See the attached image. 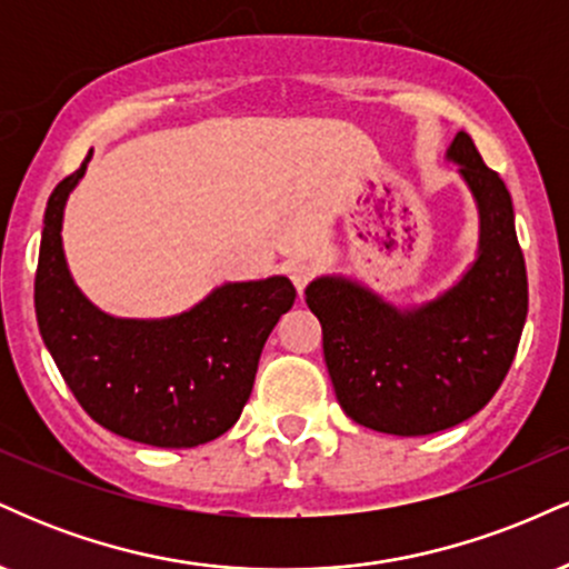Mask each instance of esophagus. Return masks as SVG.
I'll list each match as a JSON object with an SVG mask.
<instances>
[{"label":"esophagus","mask_w":569,"mask_h":569,"mask_svg":"<svg viewBox=\"0 0 569 569\" xmlns=\"http://www.w3.org/2000/svg\"><path fill=\"white\" fill-rule=\"evenodd\" d=\"M289 278H291L293 289H297L299 293H302V291H305V286L310 283V278H312V267H310V264H305V262L291 264V267H289Z\"/></svg>","instance_id":"1"}]
</instances>
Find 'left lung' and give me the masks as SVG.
I'll use <instances>...</instances> for the list:
<instances>
[{"instance_id": "obj_1", "label": "left lung", "mask_w": 569, "mask_h": 569, "mask_svg": "<svg viewBox=\"0 0 569 569\" xmlns=\"http://www.w3.org/2000/svg\"><path fill=\"white\" fill-rule=\"evenodd\" d=\"M447 160L479 206V257L449 291L396 307L356 280H312L305 302L323 329L339 407L358 426L428 436L485 409L511 369L527 321V267L506 184L466 130Z\"/></svg>"}]
</instances>
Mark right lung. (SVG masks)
<instances>
[{
    "label": "right lung",
    "instance_id": "obj_1",
    "mask_svg": "<svg viewBox=\"0 0 569 569\" xmlns=\"http://www.w3.org/2000/svg\"><path fill=\"white\" fill-rule=\"evenodd\" d=\"M90 154L50 194L39 243V335L80 407L122 439L187 449L238 422L259 356L297 291L283 276L224 283L192 310L160 321L101 312L84 299L63 257V206Z\"/></svg>",
    "mask_w": 569,
    "mask_h": 569
}]
</instances>
